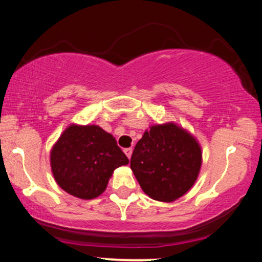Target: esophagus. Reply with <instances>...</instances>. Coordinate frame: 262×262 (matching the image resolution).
Segmentation results:
<instances>
[{
    "mask_svg": "<svg viewBox=\"0 0 262 262\" xmlns=\"http://www.w3.org/2000/svg\"><path fill=\"white\" fill-rule=\"evenodd\" d=\"M124 152V154H126V156L128 157V159H130V157H132V153H133V149L132 148H126L123 150Z\"/></svg>",
    "mask_w": 262,
    "mask_h": 262,
    "instance_id": "esophagus-1",
    "label": "esophagus"
}]
</instances>
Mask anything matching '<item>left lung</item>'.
<instances>
[{"label":"left lung","mask_w":262,"mask_h":262,"mask_svg":"<svg viewBox=\"0 0 262 262\" xmlns=\"http://www.w3.org/2000/svg\"><path fill=\"white\" fill-rule=\"evenodd\" d=\"M202 165L201 147L193 136L174 123L145 132L130 159L135 178L150 198L172 202L196 182Z\"/></svg>","instance_id":"8db88e82"}]
</instances>
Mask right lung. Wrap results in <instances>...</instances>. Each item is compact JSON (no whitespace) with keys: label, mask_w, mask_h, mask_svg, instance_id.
Masks as SVG:
<instances>
[{"label":"right lung","mask_w":262,"mask_h":262,"mask_svg":"<svg viewBox=\"0 0 262 262\" xmlns=\"http://www.w3.org/2000/svg\"><path fill=\"white\" fill-rule=\"evenodd\" d=\"M128 163L113 135L98 126L72 124L51 152V167L57 184L82 200L98 197L114 169Z\"/></svg>","instance_id":"add662e5"}]
</instances>
